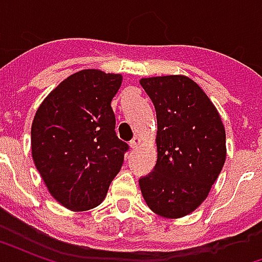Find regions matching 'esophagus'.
Listing matches in <instances>:
<instances>
[{"mask_svg":"<svg viewBox=\"0 0 262 262\" xmlns=\"http://www.w3.org/2000/svg\"><path fill=\"white\" fill-rule=\"evenodd\" d=\"M140 143H142V140H140V137H133L130 140V147L133 148V150H136L139 146H140Z\"/></svg>","mask_w":262,"mask_h":262,"instance_id":"1","label":"esophagus"}]
</instances>
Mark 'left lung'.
<instances>
[{
  "label": "left lung",
  "mask_w": 262,
  "mask_h": 262,
  "mask_svg": "<svg viewBox=\"0 0 262 262\" xmlns=\"http://www.w3.org/2000/svg\"><path fill=\"white\" fill-rule=\"evenodd\" d=\"M157 114V163L139 180L154 213L178 219L201 206L226 161V132L217 109L187 75L142 78Z\"/></svg>",
  "instance_id": "1"
}]
</instances>
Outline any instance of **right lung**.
<instances>
[{"instance_id": "right-lung-1", "label": "right lung", "mask_w": 262, "mask_h": 262, "mask_svg": "<svg viewBox=\"0 0 262 262\" xmlns=\"http://www.w3.org/2000/svg\"><path fill=\"white\" fill-rule=\"evenodd\" d=\"M122 78L81 70L61 81L35 114L32 159L50 195L70 210L98 206L122 168L127 144L115 133L111 106Z\"/></svg>"}]
</instances>
